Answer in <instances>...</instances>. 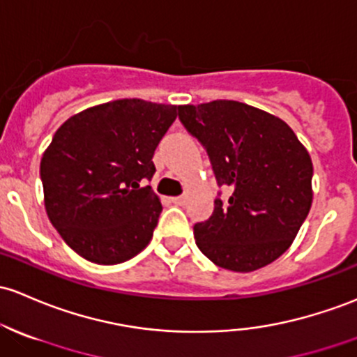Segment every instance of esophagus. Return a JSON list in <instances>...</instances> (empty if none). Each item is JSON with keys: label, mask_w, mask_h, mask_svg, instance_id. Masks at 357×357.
<instances>
[{"label": "esophagus", "mask_w": 357, "mask_h": 357, "mask_svg": "<svg viewBox=\"0 0 357 357\" xmlns=\"http://www.w3.org/2000/svg\"><path fill=\"white\" fill-rule=\"evenodd\" d=\"M172 202H174L175 206H183V204H185V197H183V195H178V197H172Z\"/></svg>", "instance_id": "obj_1"}]
</instances>
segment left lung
Segmentation results:
<instances>
[{"label":"left lung","instance_id":"left-lung-1","mask_svg":"<svg viewBox=\"0 0 357 357\" xmlns=\"http://www.w3.org/2000/svg\"><path fill=\"white\" fill-rule=\"evenodd\" d=\"M178 119L208 151L218 185L213 216L194 226L195 243L223 269L252 272L279 259L313 201V163L282 119L235 100L180 105Z\"/></svg>","mask_w":357,"mask_h":357}]
</instances>
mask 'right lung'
<instances>
[{
  "label": "right lung",
  "mask_w": 357,
  "mask_h": 357,
  "mask_svg": "<svg viewBox=\"0 0 357 357\" xmlns=\"http://www.w3.org/2000/svg\"><path fill=\"white\" fill-rule=\"evenodd\" d=\"M177 105L122 98L75 114L40 160L44 204L61 238L90 262L114 266L148 247L162 202L141 187Z\"/></svg>",
  "instance_id": "obj_1"
}]
</instances>
